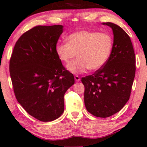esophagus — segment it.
<instances>
[{"label": "esophagus", "instance_id": "obj_1", "mask_svg": "<svg viewBox=\"0 0 147 147\" xmlns=\"http://www.w3.org/2000/svg\"><path fill=\"white\" fill-rule=\"evenodd\" d=\"M74 78H75V80L76 81V82H80V78L78 76H74Z\"/></svg>", "mask_w": 147, "mask_h": 147}]
</instances>
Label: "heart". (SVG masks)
Here are the masks:
<instances>
[{"mask_svg":"<svg viewBox=\"0 0 147 147\" xmlns=\"http://www.w3.org/2000/svg\"><path fill=\"white\" fill-rule=\"evenodd\" d=\"M67 41L57 44L56 52L65 63H68L78 53L79 58L67 65L72 74L83 73L89 68L97 71L105 65L111 54L113 40L107 33L79 30L70 34Z\"/></svg>","mask_w":147,"mask_h":147,"instance_id":"1","label":"heart"}]
</instances>
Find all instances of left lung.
<instances>
[{"mask_svg": "<svg viewBox=\"0 0 147 147\" xmlns=\"http://www.w3.org/2000/svg\"><path fill=\"white\" fill-rule=\"evenodd\" d=\"M113 34L111 54L105 65L82 79L84 103L93 115L105 118L115 114L129 99L135 75V55L130 37L112 22H103Z\"/></svg>", "mask_w": 147, "mask_h": 147, "instance_id": "left-lung-1", "label": "left lung"}]
</instances>
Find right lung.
Masks as SVG:
<instances>
[{"instance_id": "right-lung-1", "label": "right lung", "mask_w": 147, "mask_h": 147, "mask_svg": "<svg viewBox=\"0 0 147 147\" xmlns=\"http://www.w3.org/2000/svg\"><path fill=\"white\" fill-rule=\"evenodd\" d=\"M63 30L62 25L32 28L16 42L10 60L17 101L28 113L44 122L61 116L65 93L75 83L56 52Z\"/></svg>"}]
</instances>
